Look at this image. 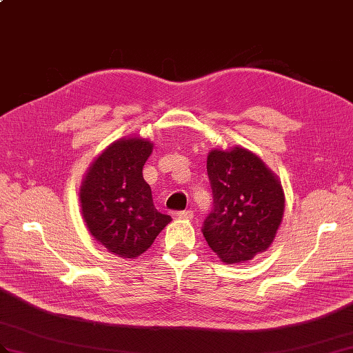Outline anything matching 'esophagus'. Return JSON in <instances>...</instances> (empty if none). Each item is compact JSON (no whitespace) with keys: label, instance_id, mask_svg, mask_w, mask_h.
Here are the masks:
<instances>
[{"label":"esophagus","instance_id":"1","mask_svg":"<svg viewBox=\"0 0 353 353\" xmlns=\"http://www.w3.org/2000/svg\"><path fill=\"white\" fill-rule=\"evenodd\" d=\"M176 216H178V217H181V219H192V217H193V211H190V210L178 211V212H176Z\"/></svg>","mask_w":353,"mask_h":353}]
</instances>
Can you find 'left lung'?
Here are the masks:
<instances>
[{"label":"left lung","instance_id":"obj_1","mask_svg":"<svg viewBox=\"0 0 353 353\" xmlns=\"http://www.w3.org/2000/svg\"><path fill=\"white\" fill-rule=\"evenodd\" d=\"M212 210L202 234L223 262L252 261L272 243L285 211L281 184L253 152L214 150L206 160Z\"/></svg>","mask_w":353,"mask_h":353}]
</instances>
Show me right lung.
Listing matches in <instances>:
<instances>
[{"label":"right lung","instance_id":"obj_1","mask_svg":"<svg viewBox=\"0 0 353 353\" xmlns=\"http://www.w3.org/2000/svg\"><path fill=\"white\" fill-rule=\"evenodd\" d=\"M152 145L141 139H121L101 152L81 187L82 216L97 241L119 257L147 252L170 221L154 208L151 187L142 169Z\"/></svg>","mask_w":353,"mask_h":353}]
</instances>
